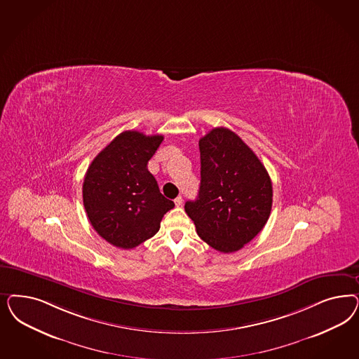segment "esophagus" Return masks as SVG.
Returning a JSON list of instances; mask_svg holds the SVG:
<instances>
[{"mask_svg":"<svg viewBox=\"0 0 359 359\" xmlns=\"http://www.w3.org/2000/svg\"><path fill=\"white\" fill-rule=\"evenodd\" d=\"M182 202H184V199H182V197H181V196L174 199V203H175V206H177V208H180V206L182 205Z\"/></svg>","mask_w":359,"mask_h":359,"instance_id":"34e87169","label":"esophagus"}]
</instances>
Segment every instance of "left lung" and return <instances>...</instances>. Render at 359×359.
Returning a JSON list of instances; mask_svg holds the SVG:
<instances>
[{
	"instance_id": "8db88e82",
	"label": "left lung",
	"mask_w": 359,
	"mask_h": 359,
	"mask_svg": "<svg viewBox=\"0 0 359 359\" xmlns=\"http://www.w3.org/2000/svg\"><path fill=\"white\" fill-rule=\"evenodd\" d=\"M201 186L185 203L199 238L230 254L250 243L266 226L272 208V182L264 165L227 128H214L199 140Z\"/></svg>"
}]
</instances>
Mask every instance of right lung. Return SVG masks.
<instances>
[{"instance_id":"obj_1","label":"right lung","mask_w":359,"mask_h":359,"mask_svg":"<svg viewBox=\"0 0 359 359\" xmlns=\"http://www.w3.org/2000/svg\"><path fill=\"white\" fill-rule=\"evenodd\" d=\"M162 140L161 135L126 130L93 158L84 175L87 217L95 231L115 247L130 250L145 242L174 208L147 166Z\"/></svg>"}]
</instances>
